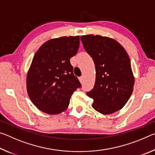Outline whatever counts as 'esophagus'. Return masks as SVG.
Masks as SVG:
<instances>
[{"label": "esophagus", "instance_id": "esophagus-1", "mask_svg": "<svg viewBox=\"0 0 155 155\" xmlns=\"http://www.w3.org/2000/svg\"><path fill=\"white\" fill-rule=\"evenodd\" d=\"M78 79H79L80 82H81V83H83V77H79V78H78Z\"/></svg>", "mask_w": 155, "mask_h": 155}]
</instances>
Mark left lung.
<instances>
[{
	"instance_id": "8db88e82",
	"label": "left lung",
	"mask_w": 155,
	"mask_h": 155,
	"mask_svg": "<svg viewBox=\"0 0 155 155\" xmlns=\"http://www.w3.org/2000/svg\"><path fill=\"white\" fill-rule=\"evenodd\" d=\"M81 40L95 64V85L87 92L94 99L91 106L103 114L116 112L125 105L133 91L129 57L114 39L87 35L81 36Z\"/></svg>"
}]
</instances>
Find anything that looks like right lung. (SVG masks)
<instances>
[{
  "label": "right lung",
  "instance_id": "right-lung-1",
  "mask_svg": "<svg viewBox=\"0 0 155 155\" xmlns=\"http://www.w3.org/2000/svg\"><path fill=\"white\" fill-rule=\"evenodd\" d=\"M79 37L46 41L33 57L27 77L28 96L37 108L54 115L68 108L70 97L81 85L70 59L79 48Z\"/></svg>",
  "mask_w": 155,
  "mask_h": 155
}]
</instances>
